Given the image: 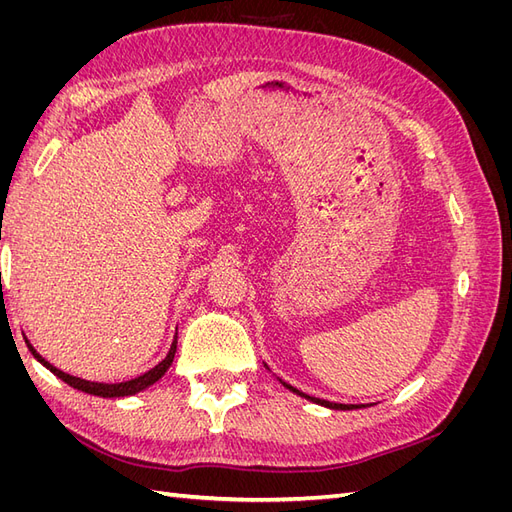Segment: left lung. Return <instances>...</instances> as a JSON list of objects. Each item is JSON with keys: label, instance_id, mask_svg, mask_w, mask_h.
I'll return each mask as SVG.
<instances>
[{"label": "left lung", "instance_id": "8db88e82", "mask_svg": "<svg viewBox=\"0 0 512 512\" xmlns=\"http://www.w3.org/2000/svg\"><path fill=\"white\" fill-rule=\"evenodd\" d=\"M284 386H286V389H290L292 393H297V395H301V397H305V399H309V401H314V404H320V406H324V408H331V410H354V408H361V406H354V404H333V401H327V399L309 397V395L301 393L299 389H294V386H290V384H286V382H284Z\"/></svg>", "mask_w": 512, "mask_h": 512}]
</instances>
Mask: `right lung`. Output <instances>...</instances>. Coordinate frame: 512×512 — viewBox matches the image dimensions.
Returning a JSON list of instances; mask_svg holds the SVG:
<instances>
[{
	"instance_id": "right-lung-1",
	"label": "right lung",
	"mask_w": 512,
	"mask_h": 512,
	"mask_svg": "<svg viewBox=\"0 0 512 512\" xmlns=\"http://www.w3.org/2000/svg\"><path fill=\"white\" fill-rule=\"evenodd\" d=\"M25 344H27V348L32 350V354L36 356V359H38L46 369H51L57 378H61V380H64L66 384H70L72 389H79V391H83V393L98 395V397H128V395H136V393H141V391L149 389V386H151L153 382H158V380L166 374V369H168L170 365H173L175 352H177V335H175V339H173V346H170L168 354L164 356V361H160L156 367L149 369L147 374H143V376L132 378V380H126V382H117V384L89 382V380H83V378L70 376V374H66V371H61V369L53 367V365H51L49 361H46V359H42V356L36 352V348H34L32 344L27 342V339H25Z\"/></svg>"
}]
</instances>
